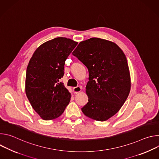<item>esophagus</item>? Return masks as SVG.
<instances>
[{"label": "esophagus", "instance_id": "34e87169", "mask_svg": "<svg viewBox=\"0 0 159 159\" xmlns=\"http://www.w3.org/2000/svg\"><path fill=\"white\" fill-rule=\"evenodd\" d=\"M82 90V87L80 86H77V87H75L73 88V92L74 93L76 94L78 93H80Z\"/></svg>", "mask_w": 159, "mask_h": 159}]
</instances>
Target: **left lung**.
Returning <instances> with one entry per match:
<instances>
[{
  "mask_svg": "<svg viewBox=\"0 0 159 159\" xmlns=\"http://www.w3.org/2000/svg\"><path fill=\"white\" fill-rule=\"evenodd\" d=\"M72 54L89 74L85 87L89 100L82 111L93 120H107L120 111L129 94L131 79L125 53L115 43L92 38L81 41Z\"/></svg>",
  "mask_w": 159,
  "mask_h": 159,
  "instance_id": "left-lung-1",
  "label": "left lung"
}]
</instances>
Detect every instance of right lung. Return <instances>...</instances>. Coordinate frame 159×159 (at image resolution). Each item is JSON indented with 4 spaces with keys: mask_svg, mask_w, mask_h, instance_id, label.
I'll return each mask as SVG.
<instances>
[{
    "mask_svg": "<svg viewBox=\"0 0 159 159\" xmlns=\"http://www.w3.org/2000/svg\"><path fill=\"white\" fill-rule=\"evenodd\" d=\"M77 44L69 38H54L40 45L29 61L26 94L44 120L58 118L69 104L71 94L60 79L64 75L65 60Z\"/></svg>",
    "mask_w": 159,
    "mask_h": 159,
    "instance_id": "right-lung-1",
    "label": "right lung"
}]
</instances>
